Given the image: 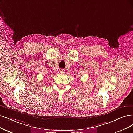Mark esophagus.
Wrapping results in <instances>:
<instances>
[{"label": "esophagus", "instance_id": "obj_1", "mask_svg": "<svg viewBox=\"0 0 133 133\" xmlns=\"http://www.w3.org/2000/svg\"><path fill=\"white\" fill-rule=\"evenodd\" d=\"M60 72L61 73H64L63 70H60Z\"/></svg>", "mask_w": 133, "mask_h": 133}]
</instances>
